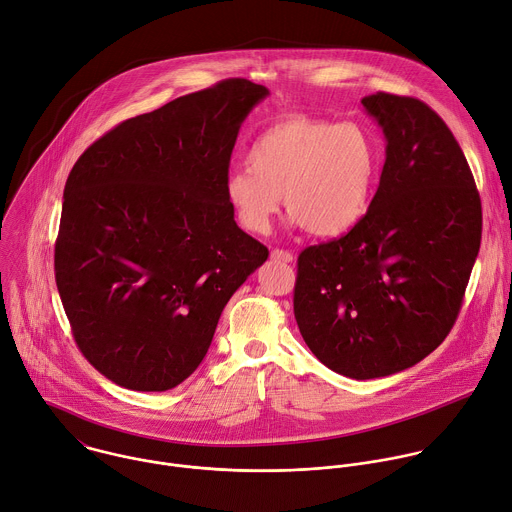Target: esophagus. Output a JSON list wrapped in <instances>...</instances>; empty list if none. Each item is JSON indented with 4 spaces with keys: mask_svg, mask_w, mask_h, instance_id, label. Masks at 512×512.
Wrapping results in <instances>:
<instances>
[{
    "mask_svg": "<svg viewBox=\"0 0 512 512\" xmlns=\"http://www.w3.org/2000/svg\"><path fill=\"white\" fill-rule=\"evenodd\" d=\"M271 259L281 261V263H291V261H293V253H289V251H285V249H273V251H271Z\"/></svg>",
    "mask_w": 512,
    "mask_h": 512,
    "instance_id": "obj_1",
    "label": "esophagus"
}]
</instances>
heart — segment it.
<instances>
[{
	"instance_id": "heart-1",
	"label": "heart",
	"mask_w": 512,
	"mask_h": 512,
	"mask_svg": "<svg viewBox=\"0 0 512 512\" xmlns=\"http://www.w3.org/2000/svg\"><path fill=\"white\" fill-rule=\"evenodd\" d=\"M380 166V142L366 124L293 114L253 140L247 166L225 177V197L249 233L271 229L283 197L293 225L342 237L366 219Z\"/></svg>"
}]
</instances>
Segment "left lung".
Wrapping results in <instances>:
<instances>
[{
	"mask_svg": "<svg viewBox=\"0 0 512 512\" xmlns=\"http://www.w3.org/2000/svg\"><path fill=\"white\" fill-rule=\"evenodd\" d=\"M386 136L380 187L348 235L297 259L293 311L329 370L372 380L412 368L450 333L474 267L482 209L470 166L422 100H362Z\"/></svg>",
	"mask_w": 512,
	"mask_h": 512,
	"instance_id": "1",
	"label": "left lung"
}]
</instances>
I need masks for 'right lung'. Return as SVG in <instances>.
I'll list each match as a JSON object with an SVG mask.
<instances>
[{
    "instance_id": "add662e5",
    "label": "right lung",
    "mask_w": 512,
    "mask_h": 512,
    "mask_svg": "<svg viewBox=\"0 0 512 512\" xmlns=\"http://www.w3.org/2000/svg\"><path fill=\"white\" fill-rule=\"evenodd\" d=\"M267 94L231 78L181 96L118 124L70 170L56 285L80 352L114 384L185 382L231 295L267 261L225 197L239 128Z\"/></svg>"
}]
</instances>
